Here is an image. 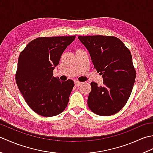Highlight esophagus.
Wrapping results in <instances>:
<instances>
[{"instance_id": "esophagus-1", "label": "esophagus", "mask_w": 153, "mask_h": 153, "mask_svg": "<svg viewBox=\"0 0 153 153\" xmlns=\"http://www.w3.org/2000/svg\"><path fill=\"white\" fill-rule=\"evenodd\" d=\"M74 83H75V85H76V87H78V86H79L82 83H81V82H78V81H76H76H74Z\"/></svg>"}]
</instances>
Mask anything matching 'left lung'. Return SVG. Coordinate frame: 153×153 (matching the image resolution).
Segmentation results:
<instances>
[{
	"label": "left lung",
	"instance_id": "1",
	"mask_svg": "<svg viewBox=\"0 0 153 153\" xmlns=\"http://www.w3.org/2000/svg\"><path fill=\"white\" fill-rule=\"evenodd\" d=\"M78 39L103 78L102 86L91 83L89 108L99 116L114 114L125 106L135 83L136 73L130 51L116 37L92 35Z\"/></svg>",
	"mask_w": 153,
	"mask_h": 153
}]
</instances>
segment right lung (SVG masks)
I'll return each mask as SVG.
<instances>
[{
    "instance_id": "add662e5",
    "label": "right lung",
    "mask_w": 153,
    "mask_h": 153,
    "mask_svg": "<svg viewBox=\"0 0 153 153\" xmlns=\"http://www.w3.org/2000/svg\"><path fill=\"white\" fill-rule=\"evenodd\" d=\"M73 36L38 37L29 43L19 54L16 82L28 106L45 117L62 112L74 86L72 80L60 82L53 70Z\"/></svg>"
}]
</instances>
